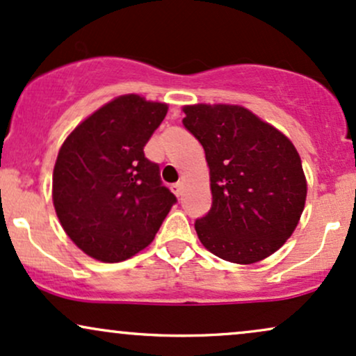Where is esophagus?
I'll return each instance as SVG.
<instances>
[{
    "label": "esophagus",
    "instance_id": "34e87169",
    "mask_svg": "<svg viewBox=\"0 0 356 356\" xmlns=\"http://www.w3.org/2000/svg\"><path fill=\"white\" fill-rule=\"evenodd\" d=\"M182 189H184V182H177L172 186V192L177 195V197L182 194Z\"/></svg>",
    "mask_w": 356,
    "mask_h": 356
}]
</instances>
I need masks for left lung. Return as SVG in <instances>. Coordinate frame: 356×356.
I'll return each mask as SVG.
<instances>
[{
  "label": "left lung",
  "instance_id": "obj_1",
  "mask_svg": "<svg viewBox=\"0 0 356 356\" xmlns=\"http://www.w3.org/2000/svg\"><path fill=\"white\" fill-rule=\"evenodd\" d=\"M182 112L209 167L212 206L195 220L199 241L236 264L266 259L295 232L305 209L308 184L296 147L241 105H184Z\"/></svg>",
  "mask_w": 356,
  "mask_h": 356
}]
</instances>
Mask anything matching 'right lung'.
<instances>
[{
	"label": "right lung",
	"instance_id": "1",
	"mask_svg": "<svg viewBox=\"0 0 356 356\" xmlns=\"http://www.w3.org/2000/svg\"><path fill=\"white\" fill-rule=\"evenodd\" d=\"M169 105L115 97L81 120L58 150L51 197L67 236L85 254L120 263L152 243L175 197L144 147Z\"/></svg>",
	"mask_w": 356,
	"mask_h": 356
}]
</instances>
